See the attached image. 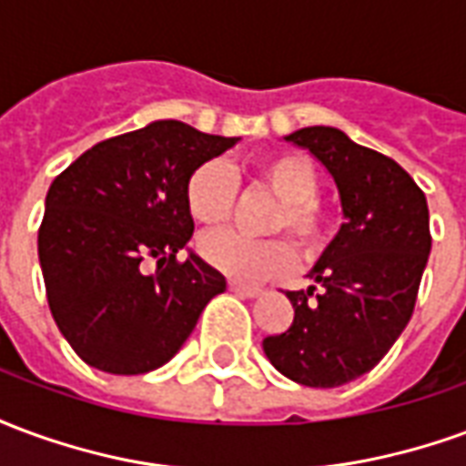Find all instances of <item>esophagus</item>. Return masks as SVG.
Listing matches in <instances>:
<instances>
[{
	"label": "esophagus",
	"mask_w": 466,
	"mask_h": 466,
	"mask_svg": "<svg viewBox=\"0 0 466 466\" xmlns=\"http://www.w3.org/2000/svg\"><path fill=\"white\" fill-rule=\"evenodd\" d=\"M229 292L239 294V297H259L262 294V289L259 287H247V284H239V282H229Z\"/></svg>",
	"instance_id": "esophagus-1"
}]
</instances>
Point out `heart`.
Instances as JSON below:
<instances>
[{
    "mask_svg": "<svg viewBox=\"0 0 466 466\" xmlns=\"http://www.w3.org/2000/svg\"><path fill=\"white\" fill-rule=\"evenodd\" d=\"M254 179L279 197V207L269 219V232H289L304 257H314L327 242L329 219L317 199L319 179L312 162L297 152L264 154L254 164ZM237 197L232 172L219 162L199 164L184 187L187 209L199 224H222L229 219ZM199 254L214 269L234 282H267L294 267V249L289 244L272 239H252L232 229L204 234Z\"/></svg>",
    "mask_w": 466,
    "mask_h": 466,
    "instance_id": "heart-1",
    "label": "heart"
}]
</instances>
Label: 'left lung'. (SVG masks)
I'll list each match as a JSON object with an SVG mask.
<instances>
[{
    "instance_id": "obj_1",
    "label": "left lung",
    "mask_w": 466,
    "mask_h": 466,
    "mask_svg": "<svg viewBox=\"0 0 466 466\" xmlns=\"http://www.w3.org/2000/svg\"><path fill=\"white\" fill-rule=\"evenodd\" d=\"M284 142L329 172L344 224L309 272L319 292H287L294 322L262 347L284 377L327 390L367 374L404 332L430 259V209L400 164L342 129L304 127Z\"/></svg>"
}]
</instances>
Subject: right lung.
I'll return each mask as SVG.
<instances>
[{
    "mask_svg": "<svg viewBox=\"0 0 466 466\" xmlns=\"http://www.w3.org/2000/svg\"><path fill=\"white\" fill-rule=\"evenodd\" d=\"M239 137L157 119L86 149L56 177L39 227V267L59 332L95 370L144 374L182 350L227 279L189 249L184 187ZM147 258L157 262L144 273Z\"/></svg>",
    "mask_w": 466,
    "mask_h": 466,
    "instance_id": "obj_1",
    "label": "right lung"
}]
</instances>
